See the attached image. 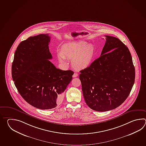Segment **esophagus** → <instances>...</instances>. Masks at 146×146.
Returning a JSON list of instances; mask_svg holds the SVG:
<instances>
[{"label":"esophagus","mask_w":146,"mask_h":146,"mask_svg":"<svg viewBox=\"0 0 146 146\" xmlns=\"http://www.w3.org/2000/svg\"><path fill=\"white\" fill-rule=\"evenodd\" d=\"M78 74L77 73L74 72V74H73V76H72V77L74 78L77 77H78Z\"/></svg>","instance_id":"34e87169"}]
</instances>
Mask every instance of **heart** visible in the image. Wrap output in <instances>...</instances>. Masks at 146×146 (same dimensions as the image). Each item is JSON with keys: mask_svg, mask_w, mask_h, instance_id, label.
Segmentation results:
<instances>
[{"mask_svg": "<svg viewBox=\"0 0 146 146\" xmlns=\"http://www.w3.org/2000/svg\"><path fill=\"white\" fill-rule=\"evenodd\" d=\"M96 55L94 46L83 40H78L65 44L57 56L59 62L67 64L66 58L72 59V65L76 69H84L89 67Z\"/></svg>", "mask_w": 146, "mask_h": 146, "instance_id": "b5f03b06", "label": "heart"}]
</instances>
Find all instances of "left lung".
<instances>
[{
    "mask_svg": "<svg viewBox=\"0 0 146 146\" xmlns=\"http://www.w3.org/2000/svg\"><path fill=\"white\" fill-rule=\"evenodd\" d=\"M101 56L79 75L84 99L90 109L112 110L127 99L135 82V69L130 51L117 37L105 35Z\"/></svg>",
    "mask_w": 146,
    "mask_h": 146,
    "instance_id": "8db88e82",
    "label": "left lung"
}]
</instances>
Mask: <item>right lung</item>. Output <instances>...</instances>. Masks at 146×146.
I'll use <instances>...</instances> for the list:
<instances>
[{"mask_svg": "<svg viewBox=\"0 0 146 146\" xmlns=\"http://www.w3.org/2000/svg\"><path fill=\"white\" fill-rule=\"evenodd\" d=\"M50 37L48 34L31 36L19 44L13 61L11 74L19 93L35 108L56 107L74 72L57 68L49 59Z\"/></svg>", "mask_w": 146, "mask_h": 146, "instance_id": "obj_1", "label": "right lung"}]
</instances>
